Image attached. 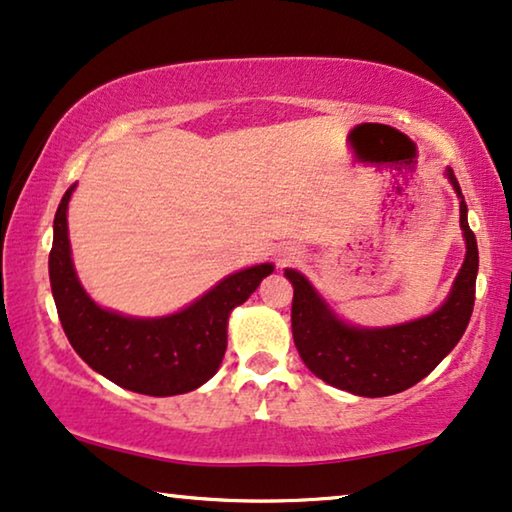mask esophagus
Masks as SVG:
<instances>
[{
  "label": "esophagus",
  "instance_id": "esophagus-1",
  "mask_svg": "<svg viewBox=\"0 0 512 512\" xmlns=\"http://www.w3.org/2000/svg\"><path fill=\"white\" fill-rule=\"evenodd\" d=\"M295 258H298V251H295V249H286L284 254H279V263L286 265V263L295 261Z\"/></svg>",
  "mask_w": 512,
  "mask_h": 512
}]
</instances>
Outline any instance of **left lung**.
<instances>
[{
	"label": "left lung",
	"mask_w": 512,
	"mask_h": 512,
	"mask_svg": "<svg viewBox=\"0 0 512 512\" xmlns=\"http://www.w3.org/2000/svg\"><path fill=\"white\" fill-rule=\"evenodd\" d=\"M443 175L459 198V228L466 254L450 293L432 314L381 328L348 323L305 274L293 268L284 270L293 286L295 348L309 372L328 385L360 397L397 395L425 379L462 339L476 300L478 244L453 168H446Z\"/></svg>",
	"instance_id": "1"
}]
</instances>
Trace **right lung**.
I'll return each mask as SVG.
<instances>
[{"mask_svg":"<svg viewBox=\"0 0 512 512\" xmlns=\"http://www.w3.org/2000/svg\"><path fill=\"white\" fill-rule=\"evenodd\" d=\"M66 191L53 224L48 258L59 321L80 358L96 374L140 395L170 397L201 388L217 374L228 344V318L274 272L256 263L217 281L201 298L166 316H129L92 300L71 256Z\"/></svg>","mask_w":512,"mask_h":512,"instance_id":"1","label":"right lung"}]
</instances>
